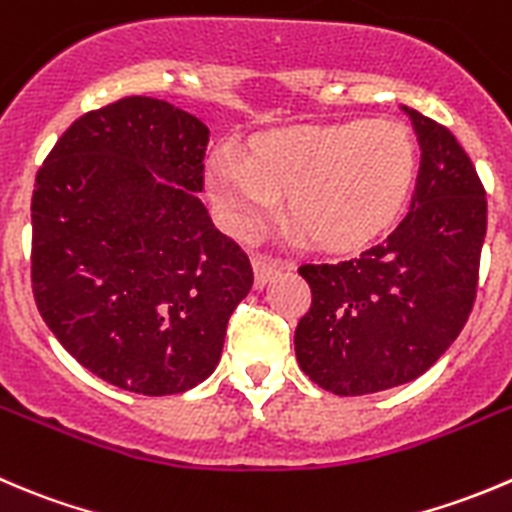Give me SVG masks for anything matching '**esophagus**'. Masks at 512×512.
I'll return each mask as SVG.
<instances>
[{
  "instance_id": "34e87169",
  "label": "esophagus",
  "mask_w": 512,
  "mask_h": 512,
  "mask_svg": "<svg viewBox=\"0 0 512 512\" xmlns=\"http://www.w3.org/2000/svg\"><path fill=\"white\" fill-rule=\"evenodd\" d=\"M252 270H255V285L265 287L267 282L280 272V265L272 260H265V257H255V260H252Z\"/></svg>"
}]
</instances>
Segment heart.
<instances>
[{
	"label": "heart",
	"mask_w": 512,
	"mask_h": 512,
	"mask_svg": "<svg viewBox=\"0 0 512 512\" xmlns=\"http://www.w3.org/2000/svg\"><path fill=\"white\" fill-rule=\"evenodd\" d=\"M418 172L410 132L390 119L257 135L247 162L222 147L207 157V187L227 232L247 237L287 217L330 252L365 247L400 215Z\"/></svg>",
	"instance_id": "obj_1"
}]
</instances>
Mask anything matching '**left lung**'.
<instances>
[{
    "mask_svg": "<svg viewBox=\"0 0 512 512\" xmlns=\"http://www.w3.org/2000/svg\"><path fill=\"white\" fill-rule=\"evenodd\" d=\"M420 145L405 220L352 260L302 265L312 290L297 322L302 372L335 395H370L415 380L468 322L478 292L488 200L453 132L403 107Z\"/></svg>",
    "mask_w": 512,
    "mask_h": 512,
    "instance_id": "1",
    "label": "left lung"
}]
</instances>
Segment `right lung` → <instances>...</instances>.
<instances>
[{
	"label": "right lung",
	"instance_id": "1",
	"mask_svg": "<svg viewBox=\"0 0 512 512\" xmlns=\"http://www.w3.org/2000/svg\"><path fill=\"white\" fill-rule=\"evenodd\" d=\"M210 130L155 97L82 114L39 167L32 290L64 350L140 395L212 375L227 320L252 287L202 192Z\"/></svg>",
	"mask_w": 512,
	"mask_h": 512
}]
</instances>
